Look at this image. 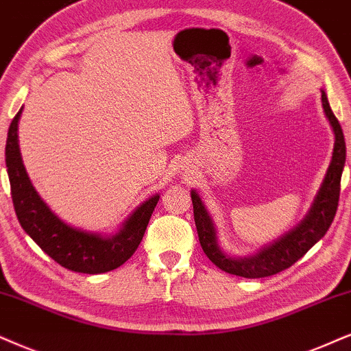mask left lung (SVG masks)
<instances>
[{
  "instance_id": "1",
  "label": "left lung",
  "mask_w": 351,
  "mask_h": 351,
  "mask_svg": "<svg viewBox=\"0 0 351 351\" xmlns=\"http://www.w3.org/2000/svg\"><path fill=\"white\" fill-rule=\"evenodd\" d=\"M322 108L335 134L334 154H332V163L329 170H327L326 180H324L316 201H314L306 219L295 230H291L282 239H278L277 243L264 247L259 254L245 257V259H234V257L225 254L220 250L219 243H217L214 223H212L210 215L207 214L201 197L196 194V191L191 193L199 243H201L208 259L223 272L245 278L270 277V275L291 267L327 233L332 221H334L337 207H339L340 180L345 165V157H347V145H345L343 131H341L339 119L335 118L334 112L330 110L329 100H327L324 90Z\"/></svg>"
}]
</instances>
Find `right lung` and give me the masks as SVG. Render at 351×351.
<instances>
[{
	"instance_id": "obj_1",
	"label": "right lung",
	"mask_w": 351,
	"mask_h": 351,
	"mask_svg": "<svg viewBox=\"0 0 351 351\" xmlns=\"http://www.w3.org/2000/svg\"><path fill=\"white\" fill-rule=\"evenodd\" d=\"M22 108L11 121L6 139V168L14 210L24 232L61 267L81 274H104L118 269L134 254L143 241L157 196L145 201L126 220L114 237L81 232L69 227L50 210L30 183L17 144V121Z\"/></svg>"
}]
</instances>
